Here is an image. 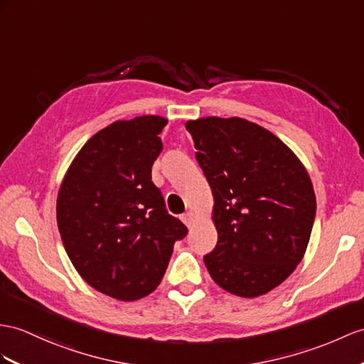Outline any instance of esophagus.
Returning a JSON list of instances; mask_svg holds the SVG:
<instances>
[{
    "label": "esophagus",
    "mask_w": 364,
    "mask_h": 364,
    "mask_svg": "<svg viewBox=\"0 0 364 364\" xmlns=\"http://www.w3.org/2000/svg\"><path fill=\"white\" fill-rule=\"evenodd\" d=\"M182 223L187 225L188 228L194 224V215H193L191 211H187V213H185V215H182Z\"/></svg>",
    "instance_id": "34e87169"
}]
</instances>
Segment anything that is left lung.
I'll return each instance as SVG.
<instances>
[{
  "mask_svg": "<svg viewBox=\"0 0 364 364\" xmlns=\"http://www.w3.org/2000/svg\"><path fill=\"white\" fill-rule=\"evenodd\" d=\"M196 159L213 191L215 250L203 256L219 287L267 294L304 258L316 199L310 176L277 136L241 117L188 120Z\"/></svg>",
  "mask_w": 364,
  "mask_h": 364,
  "instance_id": "8db88e82",
  "label": "left lung"
}]
</instances>
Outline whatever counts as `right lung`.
<instances>
[{"instance_id": "right-lung-1", "label": "right lung", "mask_w": 364, "mask_h": 364, "mask_svg": "<svg viewBox=\"0 0 364 364\" xmlns=\"http://www.w3.org/2000/svg\"><path fill=\"white\" fill-rule=\"evenodd\" d=\"M166 123L140 115L95 132L58 190L57 225L70 262L91 287L120 301L156 290L174 242L188 232L151 181Z\"/></svg>"}]
</instances>
